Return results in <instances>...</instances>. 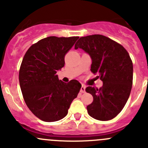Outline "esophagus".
Here are the masks:
<instances>
[{
    "instance_id": "esophagus-1",
    "label": "esophagus",
    "mask_w": 148,
    "mask_h": 148,
    "mask_svg": "<svg viewBox=\"0 0 148 148\" xmlns=\"http://www.w3.org/2000/svg\"><path fill=\"white\" fill-rule=\"evenodd\" d=\"M85 85L84 84H82V87H81V90H80V92H82V93H84V92H85Z\"/></svg>"
}]
</instances>
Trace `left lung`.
<instances>
[{
  "label": "left lung",
  "instance_id": "left-lung-1",
  "mask_svg": "<svg viewBox=\"0 0 148 148\" xmlns=\"http://www.w3.org/2000/svg\"><path fill=\"white\" fill-rule=\"evenodd\" d=\"M84 49L92 58L91 72L103 82L99 89L87 87L93 101L87 107L91 117L100 121L113 119L122 110L133 84V62L122 45L101 35L82 37L75 49Z\"/></svg>",
  "mask_w": 148,
  "mask_h": 148
}]
</instances>
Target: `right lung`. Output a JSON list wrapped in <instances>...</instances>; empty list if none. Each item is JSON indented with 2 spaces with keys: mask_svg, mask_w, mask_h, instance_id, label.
I'll list each match as a JSON object with an SVG mask.
<instances>
[{
  "mask_svg": "<svg viewBox=\"0 0 148 148\" xmlns=\"http://www.w3.org/2000/svg\"><path fill=\"white\" fill-rule=\"evenodd\" d=\"M78 38H45L32 44L23 56L19 70L22 95L29 109L42 121L52 122L64 118L80 91L82 84L78 81L66 84L57 75Z\"/></svg>",
  "mask_w": 148,
  "mask_h": 148,
  "instance_id": "1",
  "label": "right lung"
}]
</instances>
